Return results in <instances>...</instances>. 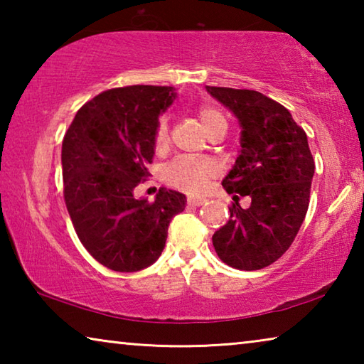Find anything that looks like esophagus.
Returning <instances> with one entry per match:
<instances>
[{"label":"esophagus","mask_w":364,"mask_h":364,"mask_svg":"<svg viewBox=\"0 0 364 364\" xmlns=\"http://www.w3.org/2000/svg\"><path fill=\"white\" fill-rule=\"evenodd\" d=\"M205 202H207L205 197H196V196L188 197V205H191V207H200V205H204Z\"/></svg>","instance_id":"obj_1"}]
</instances>
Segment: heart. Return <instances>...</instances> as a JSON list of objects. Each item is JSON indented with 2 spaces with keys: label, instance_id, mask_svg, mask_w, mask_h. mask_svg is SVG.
Instances as JSON below:
<instances>
[{
  "label": "heart",
  "instance_id": "b5f03b06",
  "mask_svg": "<svg viewBox=\"0 0 364 364\" xmlns=\"http://www.w3.org/2000/svg\"><path fill=\"white\" fill-rule=\"evenodd\" d=\"M199 120L204 127V130H212L218 123L226 122L225 117L221 115L217 109L210 106L199 107ZM170 125L167 117H160L154 132V146L156 149H164L168 143ZM164 180L170 186L176 189L188 191V193H199L204 189L208 181L215 175V165L207 159H196V157H176L170 164L165 165L164 168Z\"/></svg>",
  "mask_w": 364,
  "mask_h": 364
}]
</instances>
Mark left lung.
Segmentation results:
<instances>
[{
	"label": "left lung",
	"mask_w": 364,
	"mask_h": 364,
	"mask_svg": "<svg viewBox=\"0 0 364 364\" xmlns=\"http://www.w3.org/2000/svg\"><path fill=\"white\" fill-rule=\"evenodd\" d=\"M241 123V152L223 180L234 194L231 218L213 234L220 260L254 271L268 267L291 247L310 204L315 160L306 133L289 110L254 90L207 86ZM239 196H249L242 209Z\"/></svg>",
	"instance_id": "8db88e82"
}]
</instances>
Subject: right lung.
<instances>
[{
    "label": "right lung",
    "instance_id": "1",
    "mask_svg": "<svg viewBox=\"0 0 364 364\" xmlns=\"http://www.w3.org/2000/svg\"><path fill=\"white\" fill-rule=\"evenodd\" d=\"M173 86L133 85L102 91L78 109L63 141L64 200L90 255L120 273L157 260L168 225L186 196L159 189L156 200L134 199L149 176L159 115L175 100Z\"/></svg>",
    "mask_w": 364,
    "mask_h": 364
}]
</instances>
